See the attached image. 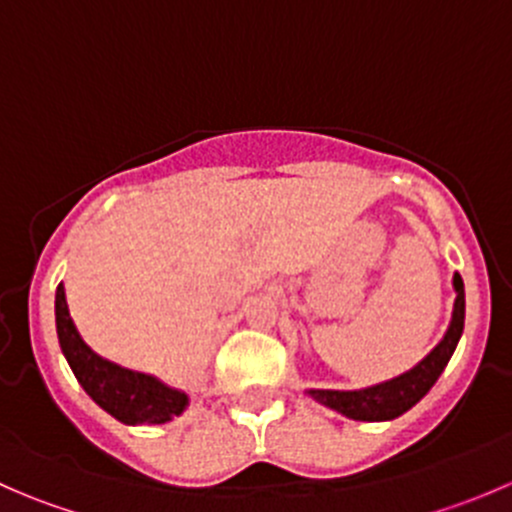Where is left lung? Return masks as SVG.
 Instances as JSON below:
<instances>
[{
    "label": "left lung",
    "mask_w": 512,
    "mask_h": 512,
    "mask_svg": "<svg viewBox=\"0 0 512 512\" xmlns=\"http://www.w3.org/2000/svg\"><path fill=\"white\" fill-rule=\"evenodd\" d=\"M453 287H456V304H453V319L448 327L446 337L441 339L436 349L414 366L406 374L396 376V379L386 381V384L371 386V389L361 391H322L309 389L307 394L317 399L319 404L329 406V409L339 411L354 421H389V418L401 416L416 406L423 396L431 391L436 384L441 371L446 369L448 359L456 352V344L463 334V319H466V292H463L461 275L453 277Z\"/></svg>",
    "instance_id": "left-lung-1"
}]
</instances>
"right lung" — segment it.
I'll return each instance as SVG.
<instances>
[{"label":"right lung","mask_w":512,"mask_h":512,"mask_svg":"<svg viewBox=\"0 0 512 512\" xmlns=\"http://www.w3.org/2000/svg\"><path fill=\"white\" fill-rule=\"evenodd\" d=\"M56 334H59L61 352L86 394L118 421L131 426L165 423L183 414L188 406V396L183 391L168 389L153 376L123 369L91 352L71 322L61 282L56 287Z\"/></svg>","instance_id":"1"}]
</instances>
